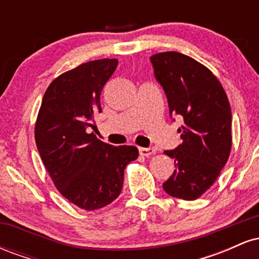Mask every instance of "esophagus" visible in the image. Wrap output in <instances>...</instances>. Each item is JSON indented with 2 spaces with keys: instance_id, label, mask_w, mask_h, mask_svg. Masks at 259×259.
<instances>
[{
  "instance_id": "34e87169",
  "label": "esophagus",
  "mask_w": 259,
  "mask_h": 259,
  "mask_svg": "<svg viewBox=\"0 0 259 259\" xmlns=\"http://www.w3.org/2000/svg\"><path fill=\"white\" fill-rule=\"evenodd\" d=\"M139 152L141 156L144 157H150L151 154L156 153V148L154 147H140Z\"/></svg>"
}]
</instances>
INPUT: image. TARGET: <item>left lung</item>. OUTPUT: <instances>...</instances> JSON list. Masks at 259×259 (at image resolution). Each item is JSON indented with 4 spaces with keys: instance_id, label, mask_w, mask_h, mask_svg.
<instances>
[{
    "instance_id": "left-lung-1",
    "label": "left lung",
    "mask_w": 259,
    "mask_h": 259,
    "mask_svg": "<svg viewBox=\"0 0 259 259\" xmlns=\"http://www.w3.org/2000/svg\"><path fill=\"white\" fill-rule=\"evenodd\" d=\"M151 62L169 113L184 118L178 129L183 144L164 151L177 169L163 189L173 197L197 200L214 184L230 156V103L221 81L196 59L169 51L156 53Z\"/></svg>"
}]
</instances>
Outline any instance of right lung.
<instances>
[{
	"mask_svg": "<svg viewBox=\"0 0 259 259\" xmlns=\"http://www.w3.org/2000/svg\"><path fill=\"white\" fill-rule=\"evenodd\" d=\"M118 59L86 62L47 88L35 124V141L57 190L85 210L107 206L123 187L124 169L139 157L135 146H112L90 133L102 112L101 91Z\"/></svg>",
	"mask_w": 259,
	"mask_h": 259,
	"instance_id": "add662e5",
	"label": "right lung"
}]
</instances>
